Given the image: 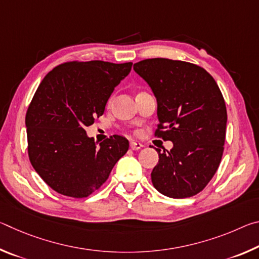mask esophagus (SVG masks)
I'll list each match as a JSON object with an SVG mask.
<instances>
[{
    "mask_svg": "<svg viewBox=\"0 0 259 259\" xmlns=\"http://www.w3.org/2000/svg\"><path fill=\"white\" fill-rule=\"evenodd\" d=\"M142 147H143L142 143H138V142H131L130 143V148H131V150H134V151L140 150Z\"/></svg>",
    "mask_w": 259,
    "mask_h": 259,
    "instance_id": "esophagus-1",
    "label": "esophagus"
}]
</instances>
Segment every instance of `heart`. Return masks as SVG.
<instances>
[{
	"label": "heart",
	"mask_w": 259,
	"mask_h": 259,
	"mask_svg": "<svg viewBox=\"0 0 259 259\" xmlns=\"http://www.w3.org/2000/svg\"><path fill=\"white\" fill-rule=\"evenodd\" d=\"M108 103H109V104H111V103H112V98H111V99H109V102H108Z\"/></svg>",
	"instance_id": "b5f03b06"
}]
</instances>
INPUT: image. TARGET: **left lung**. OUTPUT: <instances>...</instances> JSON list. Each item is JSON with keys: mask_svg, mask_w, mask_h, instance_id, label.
I'll use <instances>...</instances> for the list:
<instances>
[{"mask_svg": "<svg viewBox=\"0 0 259 259\" xmlns=\"http://www.w3.org/2000/svg\"><path fill=\"white\" fill-rule=\"evenodd\" d=\"M157 102L155 136L174 147L159 153L151 174L154 187L174 199L198 194L211 181L221 163L227 113L216 81L198 65L152 58L134 65Z\"/></svg>", "mask_w": 259, "mask_h": 259, "instance_id": "8db88e82", "label": "left lung"}]
</instances>
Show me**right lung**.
<instances>
[{
  "mask_svg": "<svg viewBox=\"0 0 259 259\" xmlns=\"http://www.w3.org/2000/svg\"><path fill=\"white\" fill-rule=\"evenodd\" d=\"M131 66L69 61L48 73L38 85L26 113L28 156L35 171L57 193L71 198L93 194L128 151V139L119 135L97 146L85 128L103 115Z\"/></svg>",
  "mask_w": 259,
  "mask_h": 259,
  "instance_id": "right-lung-1",
  "label": "right lung"
}]
</instances>
